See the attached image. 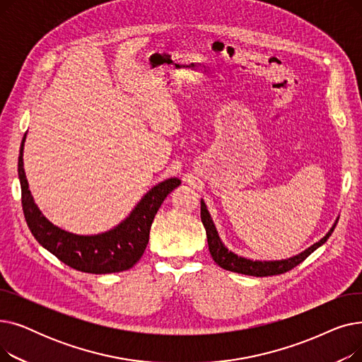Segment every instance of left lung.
Masks as SVG:
<instances>
[{"instance_id":"8db88e82","label":"left lung","mask_w":362,"mask_h":362,"mask_svg":"<svg viewBox=\"0 0 362 362\" xmlns=\"http://www.w3.org/2000/svg\"><path fill=\"white\" fill-rule=\"evenodd\" d=\"M201 220H202V224H204L205 232H206L208 248H210V254H211L213 259L216 261V264H218L220 267L224 270L246 274V276H255V277L276 276V274H283V273L292 270L330 238V235L333 233L334 227L337 224V220H336L333 227L325 238L318 240L317 243H314L313 246H310L308 250H305L303 252H300L292 258L280 259V261H252L248 258L239 257L226 248L223 242L220 240V236H218L216 226L211 220V216H210V213H208L206 205L202 199H201Z\"/></svg>"}]
</instances>
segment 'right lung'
Returning <instances> with one entry per match:
<instances>
[{
  "mask_svg": "<svg viewBox=\"0 0 362 362\" xmlns=\"http://www.w3.org/2000/svg\"><path fill=\"white\" fill-rule=\"evenodd\" d=\"M25 139L26 135L21 145L17 170L22 187L23 214L35 239L62 262L78 272L107 274L132 269L145 252L151 224L158 208L167 195L180 185V180L167 179L152 187L130 216L114 229L93 236L73 235L49 223L33 202L23 168Z\"/></svg>",
  "mask_w": 362,
  "mask_h": 362,
  "instance_id": "1",
  "label": "right lung"
}]
</instances>
